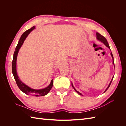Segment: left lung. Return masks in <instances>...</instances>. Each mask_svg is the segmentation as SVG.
<instances>
[{
  "label": "left lung",
  "instance_id": "8db88e82",
  "mask_svg": "<svg viewBox=\"0 0 126 126\" xmlns=\"http://www.w3.org/2000/svg\"><path fill=\"white\" fill-rule=\"evenodd\" d=\"M96 35H97V38L99 40H100V41H101L102 43H104L107 47L109 49H110V47H109V44H108V42H107V39L105 38L104 37V36H102V35H101L100 33H98V32H97V33H96ZM111 56H112V59H113V64H114V66H115V63H114V62H113V55H112V52H111ZM113 77H112V80H111V81H110V83L109 84V85H108V87L107 88V89H106V90L105 91H105L107 90L108 89V88L110 87V85H111V82H112V80H113ZM71 85H72V87L74 88V90L76 91V92H77L78 94H80L81 96H82V94H81V93H80L79 91H77L76 90V89H75V88H74V87L73 86V85H72V83H71Z\"/></svg>",
  "mask_w": 126,
  "mask_h": 126
}]
</instances>
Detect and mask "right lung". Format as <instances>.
<instances>
[{"mask_svg": "<svg viewBox=\"0 0 126 126\" xmlns=\"http://www.w3.org/2000/svg\"><path fill=\"white\" fill-rule=\"evenodd\" d=\"M35 28V26H33L30 29L26 30L25 32L23 34L21 35L19 41L18 45L17 47L15 49V51L14 53V56H13V59L12 62V72L14 76V79L15 81L16 82V83L17 86H18L19 88L22 92H24L27 94H31V95H34L36 97L38 96H44L46 95L51 89L52 88V86H53V79L51 80L50 84L49 85V86L45 88L44 89H33L32 88H30V87L27 86V85H25L24 83L21 82L19 79L18 76L17 74V70H16V61H17V55L19 50L21 47L22 45L23 44L24 41L26 38V37L29 35V33L31 32L33 29Z\"/></svg>", "mask_w": 126, "mask_h": 126, "instance_id": "add662e5", "label": "right lung"}]
</instances>
